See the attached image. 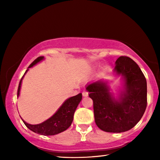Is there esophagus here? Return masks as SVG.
Segmentation results:
<instances>
[{
	"instance_id": "esophagus-1",
	"label": "esophagus",
	"mask_w": 160,
	"mask_h": 160,
	"mask_svg": "<svg viewBox=\"0 0 160 160\" xmlns=\"http://www.w3.org/2000/svg\"><path fill=\"white\" fill-rule=\"evenodd\" d=\"M82 96L83 97H87V96H88V92H87V91H83L82 92Z\"/></svg>"
}]
</instances>
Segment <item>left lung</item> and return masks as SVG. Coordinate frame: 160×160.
Returning <instances> with one entry per match:
<instances>
[{
	"label": "left lung",
	"mask_w": 160,
	"mask_h": 160,
	"mask_svg": "<svg viewBox=\"0 0 160 160\" xmlns=\"http://www.w3.org/2000/svg\"><path fill=\"white\" fill-rule=\"evenodd\" d=\"M114 70L125 80V90L118 99L102 80L90 84L86 90L93 101L97 126L106 132H121L133 128L144 114L148 104L147 82L138 64L127 56L116 60Z\"/></svg>",
	"instance_id": "left-lung-1"
}]
</instances>
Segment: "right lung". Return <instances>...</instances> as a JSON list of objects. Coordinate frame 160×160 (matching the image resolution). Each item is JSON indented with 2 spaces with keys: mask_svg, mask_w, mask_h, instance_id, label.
I'll return each mask as SVG.
<instances>
[{
  "mask_svg": "<svg viewBox=\"0 0 160 160\" xmlns=\"http://www.w3.org/2000/svg\"><path fill=\"white\" fill-rule=\"evenodd\" d=\"M44 59L43 56H39L29 65L28 68L37 64L38 62ZM28 69L26 70L25 73ZM24 74V75H25ZM24 77L21 78L18 88V97L20 94V90L21 88L22 80ZM82 99V93H80L74 97H70L63 102L60 108L56 111V112L50 118L47 120L42 121V123L38 124H29L23 121L25 125L28 128L36 133L43 135H53L66 131L71 125L73 120L74 113L77 107Z\"/></svg>",
  "mask_w": 160,
  "mask_h": 160,
  "instance_id": "1",
  "label": "right lung"
}]
</instances>
